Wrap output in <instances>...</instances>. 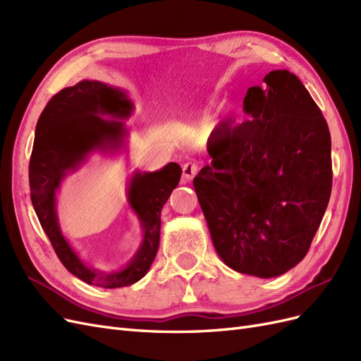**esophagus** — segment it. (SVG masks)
Masks as SVG:
<instances>
[{
    "mask_svg": "<svg viewBox=\"0 0 361 361\" xmlns=\"http://www.w3.org/2000/svg\"><path fill=\"white\" fill-rule=\"evenodd\" d=\"M197 171H199L197 164L192 162V161L183 164V166H182V176H183L185 180H188V182L195 176V174H197Z\"/></svg>",
    "mask_w": 361,
    "mask_h": 361,
    "instance_id": "esophagus-1",
    "label": "esophagus"
}]
</instances>
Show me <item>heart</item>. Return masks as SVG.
<instances>
[{"label": "heart", "mask_w": 361, "mask_h": 361, "mask_svg": "<svg viewBox=\"0 0 361 361\" xmlns=\"http://www.w3.org/2000/svg\"><path fill=\"white\" fill-rule=\"evenodd\" d=\"M212 130V118L211 116H204L200 122L195 123L194 126V133L197 135H207Z\"/></svg>", "instance_id": "1"}]
</instances>
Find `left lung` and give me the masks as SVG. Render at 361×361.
<instances>
[{
	"label": "left lung",
	"mask_w": 361,
	"mask_h": 361,
	"mask_svg": "<svg viewBox=\"0 0 361 361\" xmlns=\"http://www.w3.org/2000/svg\"><path fill=\"white\" fill-rule=\"evenodd\" d=\"M247 90L251 117L216 134L194 190L224 264L260 279L307 255L331 194V137L310 93L289 71Z\"/></svg>",
	"instance_id": "left-lung-1"
}]
</instances>
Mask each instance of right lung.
I'll return each instance as SVG.
<instances>
[{"label":"right lung","instance_id":"obj_1","mask_svg":"<svg viewBox=\"0 0 361 361\" xmlns=\"http://www.w3.org/2000/svg\"><path fill=\"white\" fill-rule=\"evenodd\" d=\"M133 111L128 93L102 81L82 80L63 89L39 117L30 159L31 203L61 264L75 277L106 289L134 285L147 274L159 247L162 206L178 187L180 166L169 162L157 171L130 174L126 200L143 236L128 264L111 269L85 264L63 235L57 194L68 174L80 170L93 154L117 155L128 149L129 130L118 120L129 118Z\"/></svg>","mask_w":361,"mask_h":361}]
</instances>
